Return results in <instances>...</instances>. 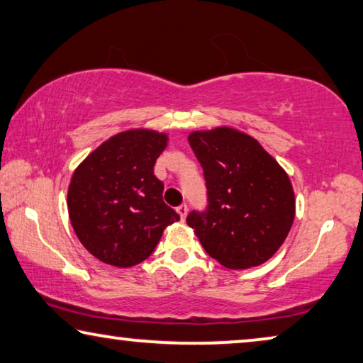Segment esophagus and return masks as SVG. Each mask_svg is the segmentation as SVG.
I'll return each instance as SVG.
<instances>
[{
	"label": "esophagus",
	"instance_id": "34e87169",
	"mask_svg": "<svg viewBox=\"0 0 363 363\" xmlns=\"http://www.w3.org/2000/svg\"><path fill=\"white\" fill-rule=\"evenodd\" d=\"M176 210H177V213H179L181 220H186V216H187V205L182 203V205H179V207H177Z\"/></svg>",
	"mask_w": 363,
	"mask_h": 363
}]
</instances>
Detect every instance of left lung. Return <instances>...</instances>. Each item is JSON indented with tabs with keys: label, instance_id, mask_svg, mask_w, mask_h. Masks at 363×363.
Masks as SVG:
<instances>
[{
	"label": "left lung",
	"instance_id": "obj_1",
	"mask_svg": "<svg viewBox=\"0 0 363 363\" xmlns=\"http://www.w3.org/2000/svg\"><path fill=\"white\" fill-rule=\"evenodd\" d=\"M189 145L207 186V208L187 215L200 245L228 269L269 261L295 218L294 187L282 166L256 138L236 128L192 132Z\"/></svg>",
	"mask_w": 363,
	"mask_h": 363
}]
</instances>
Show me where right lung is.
I'll use <instances>...</instances> for the list:
<instances>
[{"mask_svg": "<svg viewBox=\"0 0 363 363\" xmlns=\"http://www.w3.org/2000/svg\"><path fill=\"white\" fill-rule=\"evenodd\" d=\"M167 135L133 128L99 145L73 172L68 215L74 233L99 261L132 267L151 256L167 225L179 220L163 200L153 167Z\"/></svg>", "mask_w": 363, "mask_h": 363, "instance_id": "1", "label": "right lung"}]
</instances>
